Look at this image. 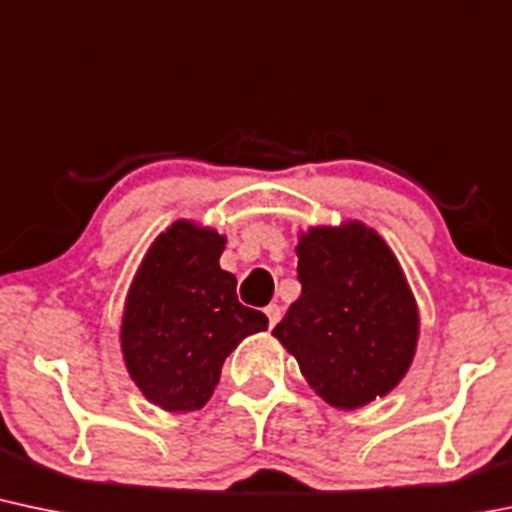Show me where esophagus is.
I'll return each instance as SVG.
<instances>
[{"label":"esophagus","instance_id":"obj_1","mask_svg":"<svg viewBox=\"0 0 512 512\" xmlns=\"http://www.w3.org/2000/svg\"><path fill=\"white\" fill-rule=\"evenodd\" d=\"M265 313H267V320H269V328H274V325L279 323V318H282V308H279L277 303H272V306H267Z\"/></svg>","mask_w":512,"mask_h":512}]
</instances>
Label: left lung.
<instances>
[{
  "mask_svg": "<svg viewBox=\"0 0 512 512\" xmlns=\"http://www.w3.org/2000/svg\"><path fill=\"white\" fill-rule=\"evenodd\" d=\"M301 296L272 335L296 357L308 386L355 411L398 386L418 345L411 286L386 240L362 221L299 235Z\"/></svg>",
  "mask_w": 512,
  "mask_h": 512,
  "instance_id": "left-lung-1",
  "label": "left lung"
}]
</instances>
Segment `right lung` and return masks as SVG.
<instances>
[{
	"mask_svg": "<svg viewBox=\"0 0 512 512\" xmlns=\"http://www.w3.org/2000/svg\"><path fill=\"white\" fill-rule=\"evenodd\" d=\"M226 235L174 221L145 252L121 320L128 374L150 403L184 413L206 406L226 357L243 338L267 330L265 313L235 294L218 260Z\"/></svg>",
	"mask_w": 512,
	"mask_h": 512,
	"instance_id": "1",
	"label": "right lung"
}]
</instances>
